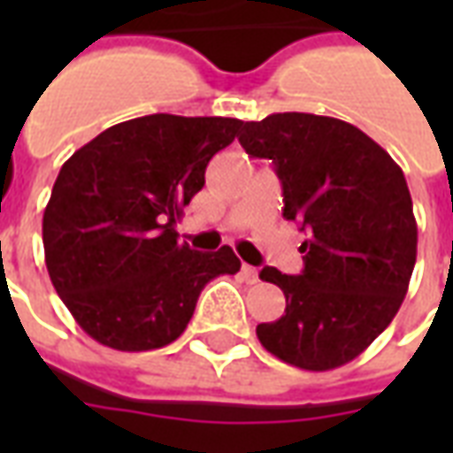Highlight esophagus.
I'll use <instances>...</instances> for the list:
<instances>
[{"label":"esophagus","mask_w":453,"mask_h":453,"mask_svg":"<svg viewBox=\"0 0 453 453\" xmlns=\"http://www.w3.org/2000/svg\"><path fill=\"white\" fill-rule=\"evenodd\" d=\"M240 274H242V279H245L247 284H257V281H259V272H257V266L242 265Z\"/></svg>","instance_id":"1"}]
</instances>
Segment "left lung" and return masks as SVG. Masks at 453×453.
Instances as JSON below:
<instances>
[{
    "instance_id": "obj_1",
    "label": "left lung",
    "mask_w": 453,
    "mask_h": 453,
    "mask_svg": "<svg viewBox=\"0 0 453 453\" xmlns=\"http://www.w3.org/2000/svg\"><path fill=\"white\" fill-rule=\"evenodd\" d=\"M240 145L272 159L284 218L305 230L303 272L262 269L286 296L257 337L291 366L330 371L357 359L398 313L418 257V223L403 169L347 120L272 113L242 123Z\"/></svg>"
}]
</instances>
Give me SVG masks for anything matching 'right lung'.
<instances>
[{
    "label": "right lung",
    "instance_id": "add662e5",
    "mask_svg": "<svg viewBox=\"0 0 453 453\" xmlns=\"http://www.w3.org/2000/svg\"><path fill=\"white\" fill-rule=\"evenodd\" d=\"M240 128V119L152 113L106 128L65 162L43 213L45 266L92 340L159 349L187 330L211 279L240 272L227 245L196 252L174 230Z\"/></svg>",
    "mask_w": 453,
    "mask_h": 453
}]
</instances>
